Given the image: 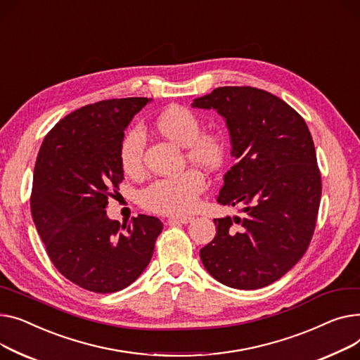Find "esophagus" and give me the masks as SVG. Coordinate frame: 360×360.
Segmentation results:
<instances>
[{"mask_svg":"<svg viewBox=\"0 0 360 360\" xmlns=\"http://www.w3.org/2000/svg\"><path fill=\"white\" fill-rule=\"evenodd\" d=\"M192 221H193L192 217H172V218H168V224H188Z\"/></svg>","mask_w":360,"mask_h":360,"instance_id":"esophagus-1","label":"esophagus"}]
</instances>
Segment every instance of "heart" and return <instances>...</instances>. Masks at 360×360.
I'll list each match as a JSON object with an SVG mask.
<instances>
[{"label": "heart", "mask_w": 360, "mask_h": 360, "mask_svg": "<svg viewBox=\"0 0 360 360\" xmlns=\"http://www.w3.org/2000/svg\"><path fill=\"white\" fill-rule=\"evenodd\" d=\"M157 131L181 146H186V157L205 168H217L225 157V139L215 131H202L199 116L183 105L167 108L155 120ZM143 134L134 128L126 132L119 145V161L122 170L136 176L143 165ZM206 187V179L198 168H188L180 176L162 177L143 187L139 205L155 214L183 215L193 210L198 199Z\"/></svg>", "instance_id": "obj_1"}]
</instances>
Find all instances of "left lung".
I'll list each match as a JSON object with an SVG mask.
<instances>
[{
  "mask_svg": "<svg viewBox=\"0 0 360 360\" xmlns=\"http://www.w3.org/2000/svg\"><path fill=\"white\" fill-rule=\"evenodd\" d=\"M226 122L232 157L218 203L244 217L214 219L217 236L200 250L205 269L236 289L281 279L311 243L321 199V174L302 116L282 98L255 87H218L193 100Z\"/></svg>",
  "mask_w": 360,
  "mask_h": 360,
  "instance_id": "8db88e82",
  "label": "left lung"
}]
</instances>
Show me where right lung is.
Wrapping results in <instances>:
<instances>
[{
  "instance_id": "add662e5",
  "label": "right lung",
  "mask_w": 360,
  "mask_h": 360,
  "mask_svg": "<svg viewBox=\"0 0 360 360\" xmlns=\"http://www.w3.org/2000/svg\"><path fill=\"white\" fill-rule=\"evenodd\" d=\"M150 101L128 97L84 105L53 126L37 154L30 198L36 229L62 276L96 293L135 282L162 229L155 217L120 225L105 214L123 180L124 129Z\"/></svg>"
}]
</instances>
